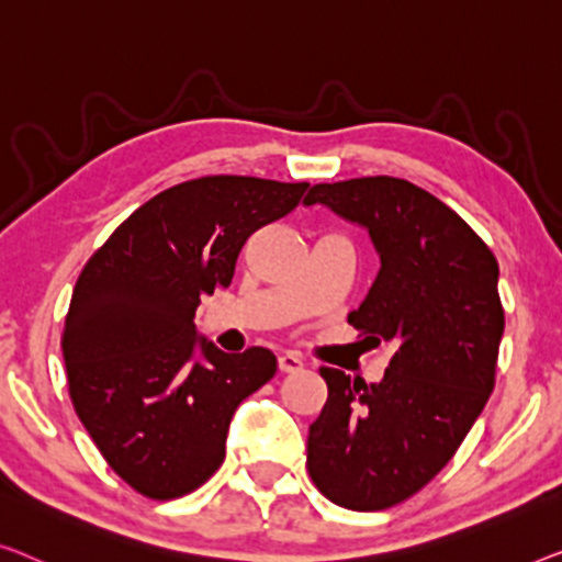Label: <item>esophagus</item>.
Masks as SVG:
<instances>
[{"label":"esophagus","mask_w":562,"mask_h":562,"mask_svg":"<svg viewBox=\"0 0 562 562\" xmlns=\"http://www.w3.org/2000/svg\"><path fill=\"white\" fill-rule=\"evenodd\" d=\"M278 366H280L282 373H295V371H300V368H303V358H300L297 353H280Z\"/></svg>","instance_id":"esophagus-1"}]
</instances>
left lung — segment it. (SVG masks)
<instances>
[{"label":"left lung","mask_w":562,"mask_h":562,"mask_svg":"<svg viewBox=\"0 0 562 562\" xmlns=\"http://www.w3.org/2000/svg\"><path fill=\"white\" fill-rule=\"evenodd\" d=\"M313 204L371 237L381 270L348 323L393 356L379 383L321 368L328 401L310 424L307 472L335 505L386 509L441 472L495 389L499 265L462 216L406 179L315 183Z\"/></svg>","instance_id":"8db88e82"}]
</instances>
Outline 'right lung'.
Returning <instances> with one entry per match:
<instances>
[{
    "mask_svg": "<svg viewBox=\"0 0 562 562\" xmlns=\"http://www.w3.org/2000/svg\"><path fill=\"white\" fill-rule=\"evenodd\" d=\"M305 189L255 176L176 183L82 267L63 333L67 386L100 454L140 495L173 499L204 484L237 406L278 371L267 348L224 353L194 315L229 288L245 241Z\"/></svg>",
    "mask_w": 562,
    "mask_h": 562,
    "instance_id": "1",
    "label": "right lung"
}]
</instances>
